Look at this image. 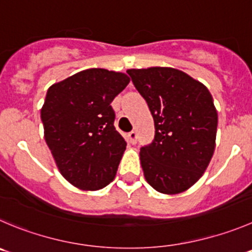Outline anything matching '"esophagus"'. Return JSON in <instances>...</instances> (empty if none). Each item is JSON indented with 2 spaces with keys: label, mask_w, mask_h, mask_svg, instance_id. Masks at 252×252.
<instances>
[{
  "label": "esophagus",
  "mask_w": 252,
  "mask_h": 252,
  "mask_svg": "<svg viewBox=\"0 0 252 252\" xmlns=\"http://www.w3.org/2000/svg\"><path fill=\"white\" fill-rule=\"evenodd\" d=\"M127 137H128V142H130L131 145H135V143L137 142V132H136V131H131V132H128Z\"/></svg>",
  "instance_id": "1"
}]
</instances>
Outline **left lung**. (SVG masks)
I'll return each mask as SVG.
<instances>
[{
  "label": "left lung",
  "mask_w": 252,
  "mask_h": 252,
  "mask_svg": "<svg viewBox=\"0 0 252 252\" xmlns=\"http://www.w3.org/2000/svg\"><path fill=\"white\" fill-rule=\"evenodd\" d=\"M127 74L155 120V138L140 151L146 181L163 194L187 190L214 153L218 112L209 90L173 68L130 69Z\"/></svg>",
  "instance_id": "8db88e82"
}]
</instances>
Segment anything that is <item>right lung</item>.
<instances>
[{
	"mask_svg": "<svg viewBox=\"0 0 252 252\" xmlns=\"http://www.w3.org/2000/svg\"><path fill=\"white\" fill-rule=\"evenodd\" d=\"M128 83L126 74L93 68L48 89L40 111L45 142L73 186L99 190L114 181L127 143L114 126L111 102Z\"/></svg>",
	"mask_w": 252,
	"mask_h": 252,
	"instance_id": "add662e5",
	"label": "right lung"
}]
</instances>
